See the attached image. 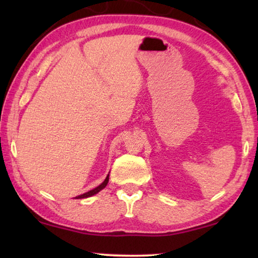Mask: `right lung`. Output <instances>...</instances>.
<instances>
[{"instance_id":"add662e5","label":"right lung","mask_w":258,"mask_h":258,"mask_svg":"<svg viewBox=\"0 0 258 258\" xmlns=\"http://www.w3.org/2000/svg\"><path fill=\"white\" fill-rule=\"evenodd\" d=\"M108 181H109V174H108V176L106 177V180H104L99 186H97V187H95V189L91 190V191H89V192H85V194L78 196V197H76V198H77V199H82V198H87V197H91V196H94L95 194H98L99 191H101V190L103 189V187L108 184Z\"/></svg>"}]
</instances>
